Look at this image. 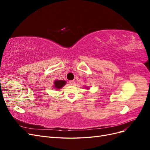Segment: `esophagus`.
<instances>
[{
	"instance_id": "esophagus-1",
	"label": "esophagus",
	"mask_w": 150,
	"mask_h": 150,
	"mask_svg": "<svg viewBox=\"0 0 150 150\" xmlns=\"http://www.w3.org/2000/svg\"><path fill=\"white\" fill-rule=\"evenodd\" d=\"M75 84V81H69V84L71 85H74Z\"/></svg>"
}]
</instances>
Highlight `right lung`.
Returning <instances> with one entry per match:
<instances>
[{
  "instance_id": "right-lung-1",
  "label": "right lung",
  "mask_w": 150,
  "mask_h": 150,
  "mask_svg": "<svg viewBox=\"0 0 150 150\" xmlns=\"http://www.w3.org/2000/svg\"><path fill=\"white\" fill-rule=\"evenodd\" d=\"M66 81L63 80H56L54 81V88L56 89H60L66 84Z\"/></svg>"
}]
</instances>
